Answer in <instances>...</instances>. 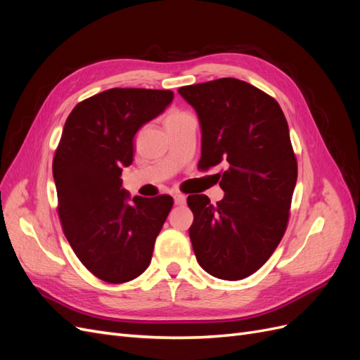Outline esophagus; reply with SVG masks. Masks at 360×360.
I'll return each instance as SVG.
<instances>
[{"instance_id":"1","label":"esophagus","mask_w":360,"mask_h":360,"mask_svg":"<svg viewBox=\"0 0 360 360\" xmlns=\"http://www.w3.org/2000/svg\"><path fill=\"white\" fill-rule=\"evenodd\" d=\"M174 201H176L177 205H183L184 202H186V197H184L183 193H176L174 195Z\"/></svg>"}]
</instances>
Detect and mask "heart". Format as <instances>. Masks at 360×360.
Returning a JSON list of instances; mask_svg holds the SVG:
<instances>
[{
	"instance_id": "obj_1",
	"label": "heart",
	"mask_w": 360,
	"mask_h": 360,
	"mask_svg": "<svg viewBox=\"0 0 360 360\" xmlns=\"http://www.w3.org/2000/svg\"><path fill=\"white\" fill-rule=\"evenodd\" d=\"M180 115H183V112H179V111H174V112H171V114L168 115V118H167V122H169V120H174V118H177V117H180Z\"/></svg>"
}]
</instances>
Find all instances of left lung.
Masks as SVG:
<instances>
[{
	"instance_id": "1",
	"label": "left lung",
	"mask_w": 360,
	"mask_h": 360,
	"mask_svg": "<svg viewBox=\"0 0 360 360\" xmlns=\"http://www.w3.org/2000/svg\"><path fill=\"white\" fill-rule=\"evenodd\" d=\"M179 93L200 117L198 168H226L221 201L188 197L195 257L214 278L245 279L275 252L290 219L297 159L285 115L274 97L236 78L180 86Z\"/></svg>"
}]
</instances>
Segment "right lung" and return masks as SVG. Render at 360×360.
I'll list each match as a JSON object with an SVG mask.
<instances>
[{
	"mask_svg": "<svg viewBox=\"0 0 360 360\" xmlns=\"http://www.w3.org/2000/svg\"><path fill=\"white\" fill-rule=\"evenodd\" d=\"M171 90L111 89L76 105L53 155L63 233L89 271L110 284L148 267L156 237L174 204L169 195L135 197L122 188L134 138L171 103Z\"/></svg>",
	"mask_w": 360,
	"mask_h": 360,
	"instance_id": "add662e5",
	"label": "right lung"
}]
</instances>
